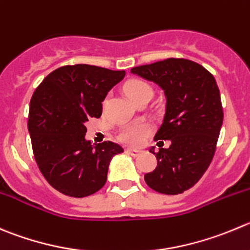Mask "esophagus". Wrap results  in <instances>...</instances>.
Here are the masks:
<instances>
[{
  "label": "esophagus",
  "instance_id": "obj_1",
  "mask_svg": "<svg viewBox=\"0 0 250 250\" xmlns=\"http://www.w3.org/2000/svg\"><path fill=\"white\" fill-rule=\"evenodd\" d=\"M125 153L129 154V155H132V157H138L139 154L142 153V150H139V149L128 148V149H125Z\"/></svg>",
  "mask_w": 250,
  "mask_h": 250
}]
</instances>
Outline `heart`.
<instances>
[{
	"mask_svg": "<svg viewBox=\"0 0 250 250\" xmlns=\"http://www.w3.org/2000/svg\"><path fill=\"white\" fill-rule=\"evenodd\" d=\"M125 92L130 101L134 104L139 100L146 99V97L153 96V88L146 81L139 80V79H132L127 81L125 85ZM149 133V127L144 123H134L123 128L120 133V139L125 144L129 146H138L144 141Z\"/></svg>",
	"mask_w": 250,
	"mask_h": 250,
	"instance_id": "heart-1",
	"label": "heart"
}]
</instances>
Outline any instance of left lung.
Here are the masks:
<instances>
[{"label": "left lung", "instance_id": "obj_1", "mask_svg": "<svg viewBox=\"0 0 250 250\" xmlns=\"http://www.w3.org/2000/svg\"><path fill=\"white\" fill-rule=\"evenodd\" d=\"M130 72L157 83L167 100L163 123L154 141L171 144L159 148L158 153L155 146L149 149L158 165L144 175V180L160 193H183L201 179L216 150L223 122L216 80L197 62L176 58L133 67Z\"/></svg>", "mask_w": 250, "mask_h": 250}]
</instances>
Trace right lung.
<instances>
[{
    "mask_svg": "<svg viewBox=\"0 0 250 250\" xmlns=\"http://www.w3.org/2000/svg\"><path fill=\"white\" fill-rule=\"evenodd\" d=\"M125 71L93 65H66L50 72L34 91L28 132L39 170L55 190L85 197L106 184L112 158L123 153L112 142L86 141V122L102 114L108 91Z\"/></svg>",
    "mask_w": 250,
    "mask_h": 250,
    "instance_id": "1",
    "label": "right lung"
}]
</instances>
